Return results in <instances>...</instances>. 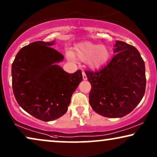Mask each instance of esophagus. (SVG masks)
<instances>
[{
	"mask_svg": "<svg viewBox=\"0 0 157 157\" xmlns=\"http://www.w3.org/2000/svg\"><path fill=\"white\" fill-rule=\"evenodd\" d=\"M82 77H83V80H87V75L85 74V71L82 70Z\"/></svg>",
	"mask_w": 157,
	"mask_h": 157,
	"instance_id": "1",
	"label": "esophagus"
}]
</instances>
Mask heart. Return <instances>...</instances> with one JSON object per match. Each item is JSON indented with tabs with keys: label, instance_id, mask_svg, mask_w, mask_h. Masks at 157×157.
Returning <instances> with one entry per match:
<instances>
[{
	"label": "heart",
	"instance_id": "obj_1",
	"mask_svg": "<svg viewBox=\"0 0 157 157\" xmlns=\"http://www.w3.org/2000/svg\"><path fill=\"white\" fill-rule=\"evenodd\" d=\"M74 55L82 61H87L93 68H98L105 64L110 57V51L105 46L90 42H84L75 47ZM69 57H72V54Z\"/></svg>",
	"mask_w": 157,
	"mask_h": 157
}]
</instances>
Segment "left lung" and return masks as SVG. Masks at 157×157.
I'll return each mask as SVG.
<instances>
[{"instance_id":"obj_1","label":"left lung","mask_w":157,"mask_h":157,"mask_svg":"<svg viewBox=\"0 0 157 157\" xmlns=\"http://www.w3.org/2000/svg\"><path fill=\"white\" fill-rule=\"evenodd\" d=\"M116 54L100 70H85L91 84L89 102L94 111L108 118H121L139 105L146 90L145 64L139 51L116 41Z\"/></svg>"}]
</instances>
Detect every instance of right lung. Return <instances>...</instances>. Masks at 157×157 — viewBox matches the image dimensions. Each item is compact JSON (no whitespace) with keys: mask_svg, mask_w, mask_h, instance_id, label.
<instances>
[{"mask_svg":"<svg viewBox=\"0 0 157 157\" xmlns=\"http://www.w3.org/2000/svg\"><path fill=\"white\" fill-rule=\"evenodd\" d=\"M54 41H37L25 46L12 64V87L21 107L43 121L67 111L72 93L82 80L80 70L68 73L55 64L64 56L52 48Z\"/></svg>","mask_w":157,"mask_h":157,"instance_id":"add662e5","label":"right lung"}]
</instances>
